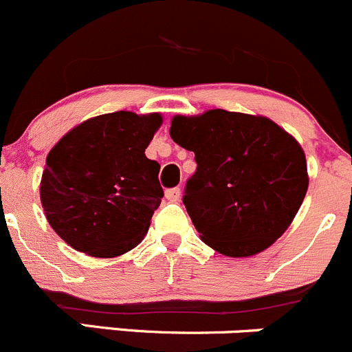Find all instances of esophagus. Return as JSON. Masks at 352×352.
<instances>
[{"mask_svg":"<svg viewBox=\"0 0 352 352\" xmlns=\"http://www.w3.org/2000/svg\"><path fill=\"white\" fill-rule=\"evenodd\" d=\"M166 198H168L169 201H179L181 190L179 188H171V190L166 191Z\"/></svg>","mask_w":352,"mask_h":352,"instance_id":"obj_1","label":"esophagus"}]
</instances>
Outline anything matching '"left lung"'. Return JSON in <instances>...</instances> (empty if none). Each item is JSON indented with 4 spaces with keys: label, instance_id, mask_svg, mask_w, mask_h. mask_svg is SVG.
<instances>
[{
    "label": "left lung",
    "instance_id": "left-lung-1",
    "mask_svg": "<svg viewBox=\"0 0 352 352\" xmlns=\"http://www.w3.org/2000/svg\"><path fill=\"white\" fill-rule=\"evenodd\" d=\"M171 139L195 152L183 203L206 245L229 257L263 252L285 234L309 190L302 146L261 115H176Z\"/></svg>",
    "mask_w": 352,
    "mask_h": 352
}]
</instances>
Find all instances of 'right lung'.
<instances>
[{
    "label": "right lung",
    "mask_w": 352,
    "mask_h": 352,
    "mask_svg": "<svg viewBox=\"0 0 352 352\" xmlns=\"http://www.w3.org/2000/svg\"><path fill=\"white\" fill-rule=\"evenodd\" d=\"M161 113L115 111L69 130L47 155L41 201L72 249L117 257L140 244L164 197L159 162L146 157Z\"/></svg>",
    "instance_id": "obj_1"
}]
</instances>
